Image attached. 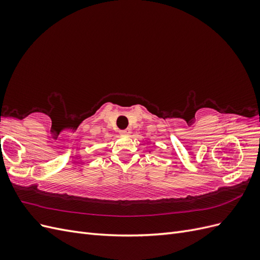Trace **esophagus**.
Segmentation results:
<instances>
[{
    "label": "esophagus",
    "mask_w": 260,
    "mask_h": 260,
    "mask_svg": "<svg viewBox=\"0 0 260 260\" xmlns=\"http://www.w3.org/2000/svg\"><path fill=\"white\" fill-rule=\"evenodd\" d=\"M119 133H120L121 136H129L130 133H131V131H130V129H124V130H121Z\"/></svg>",
    "instance_id": "obj_1"
}]
</instances>
